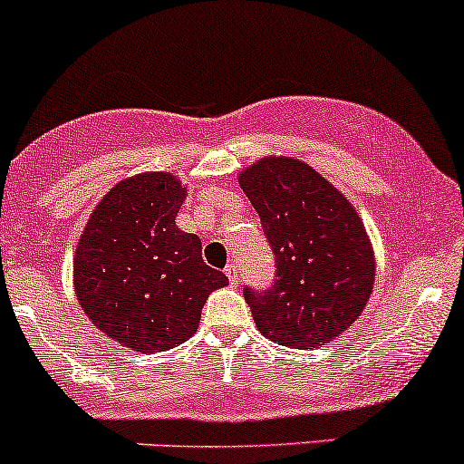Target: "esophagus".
Listing matches in <instances>:
<instances>
[{"instance_id": "34e87169", "label": "esophagus", "mask_w": 464, "mask_h": 464, "mask_svg": "<svg viewBox=\"0 0 464 464\" xmlns=\"http://www.w3.org/2000/svg\"><path fill=\"white\" fill-rule=\"evenodd\" d=\"M226 276L227 278H230V283L232 285H238L241 283V269H238V265L237 263H230L226 267Z\"/></svg>"}]
</instances>
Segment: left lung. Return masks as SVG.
<instances>
[{"mask_svg": "<svg viewBox=\"0 0 464 464\" xmlns=\"http://www.w3.org/2000/svg\"><path fill=\"white\" fill-rule=\"evenodd\" d=\"M276 256V283L246 287L258 331L280 346L331 344L366 309L374 252L355 206L300 160L260 158L238 173Z\"/></svg>", "mask_w": 464, "mask_h": 464, "instance_id": "left-lung-1", "label": "left lung"}]
</instances>
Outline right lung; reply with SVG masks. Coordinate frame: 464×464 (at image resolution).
I'll list each match as a JSON object with an SVG mask.
<instances>
[{
    "label": "right lung",
    "instance_id": "obj_1",
    "mask_svg": "<svg viewBox=\"0 0 464 464\" xmlns=\"http://www.w3.org/2000/svg\"><path fill=\"white\" fill-rule=\"evenodd\" d=\"M186 186L173 173L127 177L98 201L74 252V291L92 324L140 353L169 351L199 329L208 295L227 285L175 217Z\"/></svg>",
    "mask_w": 464,
    "mask_h": 464
}]
</instances>
